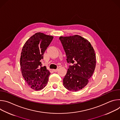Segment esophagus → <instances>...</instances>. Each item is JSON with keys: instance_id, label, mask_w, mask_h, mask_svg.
<instances>
[{"instance_id": "esophagus-1", "label": "esophagus", "mask_w": 120, "mask_h": 120, "mask_svg": "<svg viewBox=\"0 0 120 120\" xmlns=\"http://www.w3.org/2000/svg\"><path fill=\"white\" fill-rule=\"evenodd\" d=\"M53 71H54V72H57V71H58V69H53Z\"/></svg>"}]
</instances>
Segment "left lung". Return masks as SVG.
I'll return each mask as SVG.
<instances>
[{
    "label": "left lung",
    "mask_w": 120,
    "mask_h": 120,
    "mask_svg": "<svg viewBox=\"0 0 120 120\" xmlns=\"http://www.w3.org/2000/svg\"><path fill=\"white\" fill-rule=\"evenodd\" d=\"M71 65L63 79L65 88L73 92L79 91L88 83L96 65L94 50L90 43L78 35L59 38Z\"/></svg>",
    "instance_id": "left-lung-1"
}]
</instances>
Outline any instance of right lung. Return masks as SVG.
Wrapping results in <instances>:
<instances>
[{"mask_svg":"<svg viewBox=\"0 0 120 120\" xmlns=\"http://www.w3.org/2000/svg\"><path fill=\"white\" fill-rule=\"evenodd\" d=\"M53 39V37L37 33L25 44L21 54L20 67L22 75L29 86L38 91L47 84L49 71L41 61L45 51Z\"/></svg>","mask_w":120,"mask_h":120,"instance_id":"right-lung-1","label":"right lung"}]
</instances>
